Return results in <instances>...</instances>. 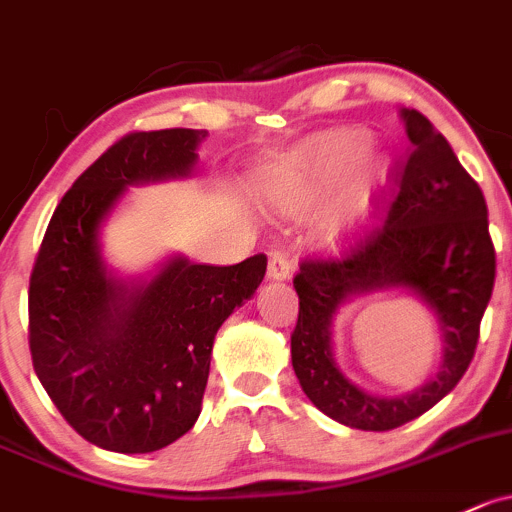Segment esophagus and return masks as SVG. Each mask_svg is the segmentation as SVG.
<instances>
[{
	"mask_svg": "<svg viewBox=\"0 0 512 512\" xmlns=\"http://www.w3.org/2000/svg\"><path fill=\"white\" fill-rule=\"evenodd\" d=\"M290 273H293V261L285 254H280V251L271 254V261H268V278L285 280L290 278Z\"/></svg>",
	"mask_w": 512,
	"mask_h": 512,
	"instance_id": "1",
	"label": "esophagus"
}]
</instances>
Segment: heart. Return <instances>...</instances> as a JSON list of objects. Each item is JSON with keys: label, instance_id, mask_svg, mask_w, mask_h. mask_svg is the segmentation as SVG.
Listing matches in <instances>:
<instances>
[{"label": "heart", "instance_id": "heart-1", "mask_svg": "<svg viewBox=\"0 0 512 512\" xmlns=\"http://www.w3.org/2000/svg\"><path fill=\"white\" fill-rule=\"evenodd\" d=\"M368 144H371V136L364 129L329 131L302 151L298 163L276 185L271 197L285 212L302 214L349 173L346 207L356 210L364 205L373 180H376L373 161L368 158L358 161L364 156Z\"/></svg>", "mask_w": 512, "mask_h": 512}]
</instances>
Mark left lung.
I'll list each match as a JSON object with an SVG mask.
<instances>
[{
    "label": "left lung",
    "instance_id": "8db88e82",
    "mask_svg": "<svg viewBox=\"0 0 512 512\" xmlns=\"http://www.w3.org/2000/svg\"><path fill=\"white\" fill-rule=\"evenodd\" d=\"M400 117L410 153L390 170L386 217L351 236L342 254L305 258L293 278L300 298L290 337L295 376L317 410L366 432L395 430L454 390L474 359L496 280L481 188L425 114L400 109ZM388 287L410 289L435 312L443 329V361L420 389L378 399L338 371L331 322L344 301Z\"/></svg>",
    "mask_w": 512,
    "mask_h": 512
}]
</instances>
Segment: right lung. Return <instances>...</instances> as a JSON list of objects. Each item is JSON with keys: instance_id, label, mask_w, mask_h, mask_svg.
<instances>
[{"instance_id": "obj_1", "label": "right lung", "mask_w": 512, "mask_h": 512, "mask_svg": "<svg viewBox=\"0 0 512 512\" xmlns=\"http://www.w3.org/2000/svg\"><path fill=\"white\" fill-rule=\"evenodd\" d=\"M202 129L134 131L109 146L53 212L29 283V346L53 405L109 452L168 447L202 410L212 344L266 276V256L207 266L173 256L151 280H122L100 229L129 185L188 178Z\"/></svg>"}]
</instances>
